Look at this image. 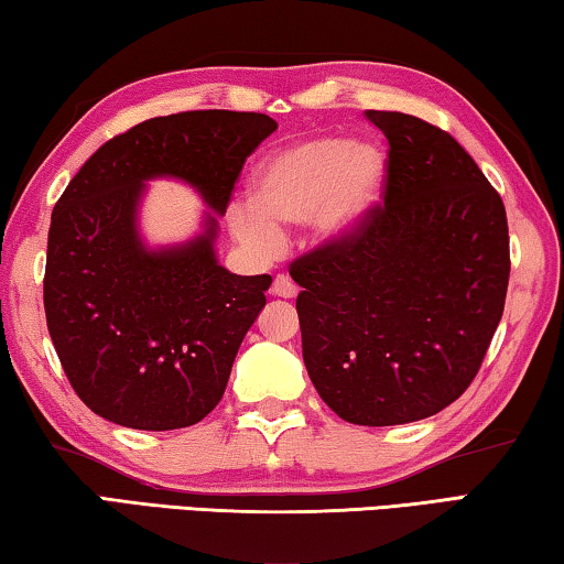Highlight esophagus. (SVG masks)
Instances as JSON below:
<instances>
[{
	"mask_svg": "<svg viewBox=\"0 0 564 564\" xmlns=\"http://www.w3.org/2000/svg\"><path fill=\"white\" fill-rule=\"evenodd\" d=\"M272 294H274V297H282V300H292V297H297V284H294L290 276L276 274L274 282H272Z\"/></svg>",
	"mask_w": 564,
	"mask_h": 564,
	"instance_id": "esophagus-1",
	"label": "esophagus"
}]
</instances>
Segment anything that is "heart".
<instances>
[{"instance_id":"b5f03b06","label":"heart","mask_w":564,"mask_h":564,"mask_svg":"<svg viewBox=\"0 0 564 564\" xmlns=\"http://www.w3.org/2000/svg\"><path fill=\"white\" fill-rule=\"evenodd\" d=\"M384 184L387 160L375 144L315 137L257 167L249 184L252 207L229 209V229L260 257L280 247V225H312L322 245L347 242L380 207Z\"/></svg>"}]
</instances>
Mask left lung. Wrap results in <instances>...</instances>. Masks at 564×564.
<instances>
[{
  "label": "left lung",
  "mask_w": 564,
  "mask_h": 564,
  "mask_svg": "<svg viewBox=\"0 0 564 564\" xmlns=\"http://www.w3.org/2000/svg\"><path fill=\"white\" fill-rule=\"evenodd\" d=\"M390 142L384 207L292 262L302 357L339 417H432L475 380L502 319L510 235L500 195L447 132L369 109Z\"/></svg>",
  "instance_id": "1"
}]
</instances>
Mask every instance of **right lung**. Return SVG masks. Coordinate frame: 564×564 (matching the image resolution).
Listing matches in <instances>:
<instances>
[{
  "label": "right lung",
  "instance_id": "obj_1",
  "mask_svg": "<svg viewBox=\"0 0 564 564\" xmlns=\"http://www.w3.org/2000/svg\"><path fill=\"white\" fill-rule=\"evenodd\" d=\"M276 129L257 112L154 117L89 156L52 212L44 312L87 408L132 430H180L217 408L270 274L217 260L219 217L242 164ZM177 178L206 202L200 232L152 248L139 229L145 182Z\"/></svg>",
  "mask_w": 564,
  "mask_h": 564
}]
</instances>
